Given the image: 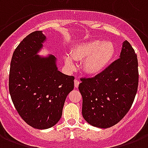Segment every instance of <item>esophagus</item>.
I'll list each match as a JSON object with an SVG mask.
<instances>
[{
	"mask_svg": "<svg viewBox=\"0 0 148 148\" xmlns=\"http://www.w3.org/2000/svg\"><path fill=\"white\" fill-rule=\"evenodd\" d=\"M79 83H80V82H79V80L78 79H75V81H74V85H75V88H78V87H79Z\"/></svg>",
	"mask_w": 148,
	"mask_h": 148,
	"instance_id": "obj_1",
	"label": "esophagus"
}]
</instances>
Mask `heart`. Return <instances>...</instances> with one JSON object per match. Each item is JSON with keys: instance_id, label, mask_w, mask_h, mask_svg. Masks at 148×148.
<instances>
[{"instance_id": "b5f03b06", "label": "heart", "mask_w": 148, "mask_h": 148, "mask_svg": "<svg viewBox=\"0 0 148 148\" xmlns=\"http://www.w3.org/2000/svg\"><path fill=\"white\" fill-rule=\"evenodd\" d=\"M115 54V47L111 41L101 42L99 40H91L75 45L71 51V56H65L66 65L71 69L75 68L74 60H85L83 69L88 75L100 74L112 62Z\"/></svg>"}]
</instances>
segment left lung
<instances>
[{
  "mask_svg": "<svg viewBox=\"0 0 148 148\" xmlns=\"http://www.w3.org/2000/svg\"><path fill=\"white\" fill-rule=\"evenodd\" d=\"M138 66L134 49L126 40L119 59L95 77L80 79L82 114L88 124L108 128L127 114L138 91Z\"/></svg>",
  "mask_w": 148,
  "mask_h": 148,
  "instance_id": "8db88e82",
  "label": "left lung"
}]
</instances>
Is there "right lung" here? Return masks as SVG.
Wrapping results in <instances>:
<instances>
[{
    "instance_id": "right-lung-1",
    "label": "right lung",
    "mask_w": 148,
    "mask_h": 148,
    "mask_svg": "<svg viewBox=\"0 0 148 148\" xmlns=\"http://www.w3.org/2000/svg\"><path fill=\"white\" fill-rule=\"evenodd\" d=\"M46 36L41 31L27 36L13 53L9 92L23 121L36 129L53 127L62 117L67 95L74 88V76L58 71L56 57L36 55Z\"/></svg>"
}]
</instances>
